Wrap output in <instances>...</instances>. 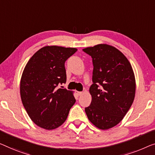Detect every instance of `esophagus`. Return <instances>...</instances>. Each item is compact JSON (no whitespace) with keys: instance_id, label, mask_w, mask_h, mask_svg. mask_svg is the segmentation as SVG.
I'll use <instances>...</instances> for the list:
<instances>
[{"instance_id":"1","label":"esophagus","mask_w":155,"mask_h":155,"mask_svg":"<svg viewBox=\"0 0 155 155\" xmlns=\"http://www.w3.org/2000/svg\"><path fill=\"white\" fill-rule=\"evenodd\" d=\"M77 95H78V96H80V95H81V94H83V92L77 91Z\"/></svg>"}]
</instances>
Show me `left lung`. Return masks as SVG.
I'll return each instance as SVG.
<instances>
[{
	"instance_id": "obj_1",
	"label": "left lung",
	"mask_w": 155,
	"mask_h": 155,
	"mask_svg": "<svg viewBox=\"0 0 155 155\" xmlns=\"http://www.w3.org/2000/svg\"><path fill=\"white\" fill-rule=\"evenodd\" d=\"M83 51L92 58V101L85 108L87 118L105 130L120 122L135 97L134 74L127 58L112 46L101 44Z\"/></svg>"
}]
</instances>
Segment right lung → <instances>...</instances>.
Masks as SVG:
<instances>
[{
  "instance_id": "right-lung-1",
  "label": "right lung",
  "mask_w": 155,
  "mask_h": 155,
  "mask_svg": "<svg viewBox=\"0 0 155 155\" xmlns=\"http://www.w3.org/2000/svg\"><path fill=\"white\" fill-rule=\"evenodd\" d=\"M76 48L47 46L31 58L23 71L20 94L23 105L35 124L51 130L63 124L76 100L72 91L58 88L67 80L64 63Z\"/></svg>"
}]
</instances>
